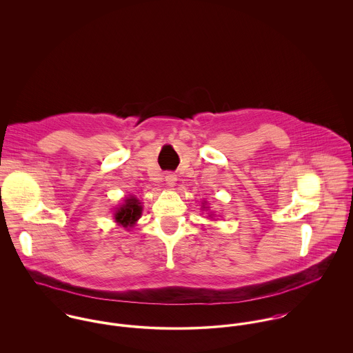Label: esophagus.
<instances>
[{
    "mask_svg": "<svg viewBox=\"0 0 353 353\" xmlns=\"http://www.w3.org/2000/svg\"><path fill=\"white\" fill-rule=\"evenodd\" d=\"M175 182H176V175L175 174H167L165 175V183L168 185V186H175Z\"/></svg>",
    "mask_w": 353,
    "mask_h": 353,
    "instance_id": "34e87169",
    "label": "esophagus"
}]
</instances>
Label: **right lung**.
Returning <instances> with one entry per match:
<instances>
[{
    "label": "right lung",
    "instance_id": "obj_1",
    "mask_svg": "<svg viewBox=\"0 0 353 353\" xmlns=\"http://www.w3.org/2000/svg\"><path fill=\"white\" fill-rule=\"evenodd\" d=\"M141 210L143 209L140 206V201L134 197H130L117 210L115 220H117V223L122 224L125 228L132 227L139 220Z\"/></svg>",
    "mask_w": 353,
    "mask_h": 353
}]
</instances>
